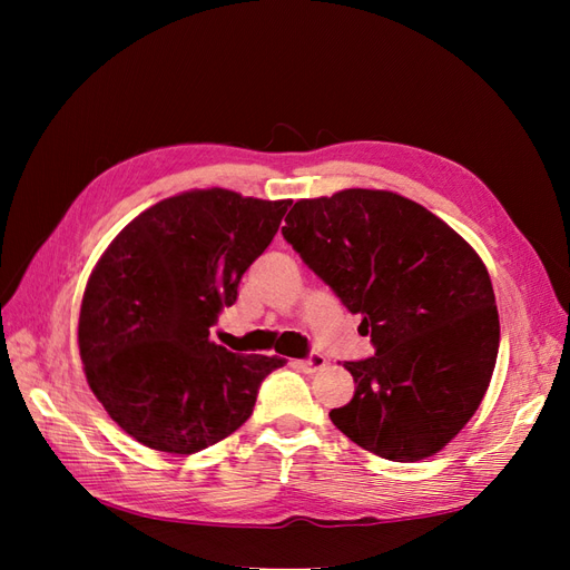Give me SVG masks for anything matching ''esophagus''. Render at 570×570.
<instances>
[{
    "label": "esophagus",
    "mask_w": 570,
    "mask_h": 570,
    "mask_svg": "<svg viewBox=\"0 0 570 570\" xmlns=\"http://www.w3.org/2000/svg\"><path fill=\"white\" fill-rule=\"evenodd\" d=\"M325 364H327V361H325L323 354H312L306 361H302V368L306 373H318V371L325 368Z\"/></svg>",
    "instance_id": "34e87169"
}]
</instances>
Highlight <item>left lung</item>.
<instances>
[{"instance_id":"1","label":"left lung","mask_w":570,"mask_h":570,"mask_svg":"<svg viewBox=\"0 0 570 570\" xmlns=\"http://www.w3.org/2000/svg\"><path fill=\"white\" fill-rule=\"evenodd\" d=\"M283 237L371 335L375 356L347 361L356 390L331 421L390 461L450 444L490 387L499 314L478 252L425 206L352 187L299 199Z\"/></svg>"}]
</instances>
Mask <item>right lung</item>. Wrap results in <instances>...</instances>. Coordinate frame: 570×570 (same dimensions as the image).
I'll list each match as a JSON object with an SVG mask.
<instances>
[{"instance_id": "add662e5", "label": "right lung", "mask_w": 570, "mask_h": 570, "mask_svg": "<svg viewBox=\"0 0 570 570\" xmlns=\"http://www.w3.org/2000/svg\"><path fill=\"white\" fill-rule=\"evenodd\" d=\"M292 199L187 189L120 230L85 287L78 347L111 421L149 450L195 454L233 435L285 358L239 356L209 327L278 233Z\"/></svg>"}]
</instances>
